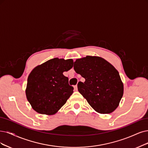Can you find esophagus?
Returning a JSON list of instances; mask_svg holds the SVG:
<instances>
[{"instance_id": "obj_1", "label": "esophagus", "mask_w": 148, "mask_h": 148, "mask_svg": "<svg viewBox=\"0 0 148 148\" xmlns=\"http://www.w3.org/2000/svg\"><path fill=\"white\" fill-rule=\"evenodd\" d=\"M74 90L75 91H77V85H75L74 86Z\"/></svg>"}]
</instances>
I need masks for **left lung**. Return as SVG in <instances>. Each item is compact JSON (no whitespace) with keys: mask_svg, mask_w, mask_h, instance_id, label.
<instances>
[{"mask_svg":"<svg viewBox=\"0 0 148 148\" xmlns=\"http://www.w3.org/2000/svg\"><path fill=\"white\" fill-rule=\"evenodd\" d=\"M74 69L85 78L78 91L97 112L107 114L118 107L123 95V84L118 71L106 60L86 56L76 60Z\"/></svg>","mask_w":148,"mask_h":148,"instance_id":"8db88e82","label":"left lung"}]
</instances>
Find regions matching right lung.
Listing matches in <instances>:
<instances>
[{"label":"right lung","instance_id":"add662e5","mask_svg":"<svg viewBox=\"0 0 148 148\" xmlns=\"http://www.w3.org/2000/svg\"><path fill=\"white\" fill-rule=\"evenodd\" d=\"M73 60L55 58L38 66L27 79L26 96L32 108L39 113H56L73 93V86L63 74L73 66Z\"/></svg>","mask_w":148,"mask_h":148}]
</instances>
